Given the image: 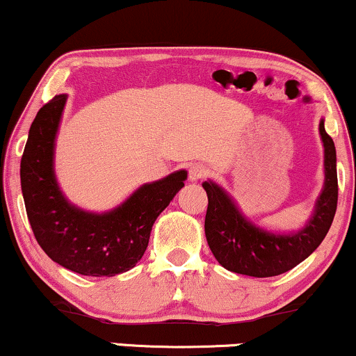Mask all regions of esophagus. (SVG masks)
Instances as JSON below:
<instances>
[{"mask_svg": "<svg viewBox=\"0 0 356 356\" xmlns=\"http://www.w3.org/2000/svg\"><path fill=\"white\" fill-rule=\"evenodd\" d=\"M207 174H209V169L204 164H192L191 169H188V179L193 182L199 181V179H204Z\"/></svg>", "mask_w": 356, "mask_h": 356, "instance_id": "obj_1", "label": "esophagus"}]
</instances>
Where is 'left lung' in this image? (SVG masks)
Masks as SVG:
<instances>
[{"label":"left lung","instance_id":"1","mask_svg":"<svg viewBox=\"0 0 356 356\" xmlns=\"http://www.w3.org/2000/svg\"><path fill=\"white\" fill-rule=\"evenodd\" d=\"M318 129L325 147V187L307 227L294 235H273L254 227L217 184L204 182L209 197L205 236L211 253L228 271L253 277L277 276L302 263L325 238L335 217L339 181L335 145L325 131L323 120Z\"/></svg>","mask_w":356,"mask_h":356}]
</instances>
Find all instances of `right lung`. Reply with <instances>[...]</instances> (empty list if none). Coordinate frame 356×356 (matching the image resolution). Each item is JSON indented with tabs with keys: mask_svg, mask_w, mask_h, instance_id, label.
<instances>
[{
	"mask_svg": "<svg viewBox=\"0 0 356 356\" xmlns=\"http://www.w3.org/2000/svg\"><path fill=\"white\" fill-rule=\"evenodd\" d=\"M67 97L56 95L35 115L21 157L26 213L39 246L52 261L83 276H116L136 266L156 218L184 187L186 170L146 184L108 213L70 205L54 175V141Z\"/></svg>",
	"mask_w": 356,
	"mask_h": 356,
	"instance_id": "right-lung-1",
	"label": "right lung"
}]
</instances>
